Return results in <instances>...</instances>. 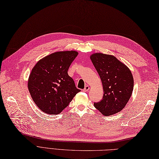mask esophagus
<instances>
[{"instance_id":"1","label":"esophagus","mask_w":159,"mask_h":159,"mask_svg":"<svg viewBox=\"0 0 159 159\" xmlns=\"http://www.w3.org/2000/svg\"><path fill=\"white\" fill-rule=\"evenodd\" d=\"M89 89V85H86L85 87L84 88V89H83V91L84 92H87V91Z\"/></svg>"}]
</instances>
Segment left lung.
Wrapping results in <instances>:
<instances>
[{
  "label": "left lung",
  "mask_w": 159,
  "mask_h": 159,
  "mask_svg": "<svg viewBox=\"0 0 159 159\" xmlns=\"http://www.w3.org/2000/svg\"><path fill=\"white\" fill-rule=\"evenodd\" d=\"M90 59L102 80L103 99L94 106L105 116L117 113L125 107L133 93L134 80L128 67L113 55L94 53Z\"/></svg>",
  "instance_id": "left-lung-1"
}]
</instances>
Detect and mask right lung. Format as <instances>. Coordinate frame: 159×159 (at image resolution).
Masks as SVG:
<instances>
[{
	"mask_svg": "<svg viewBox=\"0 0 159 159\" xmlns=\"http://www.w3.org/2000/svg\"><path fill=\"white\" fill-rule=\"evenodd\" d=\"M76 51L56 52L46 56L34 66L28 80V88L34 102L42 111L60 113L81 91L68 74Z\"/></svg>",
	"mask_w": 159,
	"mask_h": 159,
	"instance_id": "obj_1",
	"label": "right lung"
}]
</instances>
